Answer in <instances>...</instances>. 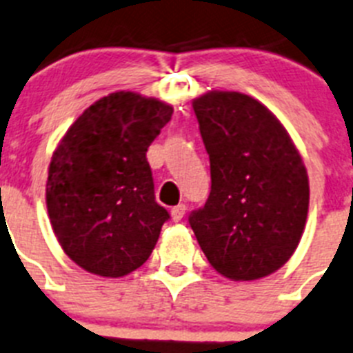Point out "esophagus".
<instances>
[{"label":"esophagus","mask_w":353,"mask_h":353,"mask_svg":"<svg viewBox=\"0 0 353 353\" xmlns=\"http://www.w3.org/2000/svg\"><path fill=\"white\" fill-rule=\"evenodd\" d=\"M185 212H186V206L185 204H177L174 208L170 210V215H172V221L174 222H179L183 217H185Z\"/></svg>","instance_id":"esophagus-1"}]
</instances>
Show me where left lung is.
Returning a JSON list of instances; mask_svg holds the SVG:
<instances>
[{
	"label": "left lung",
	"mask_w": 353,
	"mask_h": 353,
	"mask_svg": "<svg viewBox=\"0 0 353 353\" xmlns=\"http://www.w3.org/2000/svg\"><path fill=\"white\" fill-rule=\"evenodd\" d=\"M210 156L212 190L188 222L222 276L245 282L278 271L296 251L309 212V176L285 127L236 91L192 102Z\"/></svg>",
	"instance_id": "8db88e82"
}]
</instances>
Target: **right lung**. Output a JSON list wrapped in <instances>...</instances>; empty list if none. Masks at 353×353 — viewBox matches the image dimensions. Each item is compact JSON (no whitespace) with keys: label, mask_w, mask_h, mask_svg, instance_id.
Returning <instances> with one entry per match:
<instances>
[{"label":"right lung","mask_w":353,"mask_h":353,"mask_svg":"<svg viewBox=\"0 0 353 353\" xmlns=\"http://www.w3.org/2000/svg\"><path fill=\"white\" fill-rule=\"evenodd\" d=\"M172 105L132 91L97 100L53 152L46 206L53 233L77 265L125 276L147 262L170 215L154 197L147 149Z\"/></svg>","instance_id":"1"}]
</instances>
